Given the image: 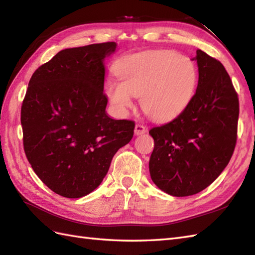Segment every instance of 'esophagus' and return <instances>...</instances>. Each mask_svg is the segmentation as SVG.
I'll list each match as a JSON object with an SVG mask.
<instances>
[{
    "instance_id": "esophagus-1",
    "label": "esophagus",
    "mask_w": 255,
    "mask_h": 255,
    "mask_svg": "<svg viewBox=\"0 0 255 255\" xmlns=\"http://www.w3.org/2000/svg\"><path fill=\"white\" fill-rule=\"evenodd\" d=\"M145 131H147V128H145L143 125L137 124L136 126H134V134H137V136H139V134H143Z\"/></svg>"
}]
</instances>
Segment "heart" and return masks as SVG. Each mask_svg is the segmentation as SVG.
Returning <instances> with one entry per match:
<instances>
[{
  "instance_id": "heart-1",
  "label": "heart",
  "mask_w": 255,
  "mask_h": 255,
  "mask_svg": "<svg viewBox=\"0 0 255 255\" xmlns=\"http://www.w3.org/2000/svg\"><path fill=\"white\" fill-rule=\"evenodd\" d=\"M121 80L105 84L108 100L121 113L141 97L142 111L158 122L176 117L191 103L198 82L196 64L191 58L171 50L140 52L126 57L116 68Z\"/></svg>"
}]
</instances>
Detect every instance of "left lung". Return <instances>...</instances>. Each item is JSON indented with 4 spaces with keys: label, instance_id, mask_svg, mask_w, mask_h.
Masks as SVG:
<instances>
[{
    "label": "left lung",
    "instance_id": "1",
    "mask_svg": "<svg viewBox=\"0 0 255 255\" xmlns=\"http://www.w3.org/2000/svg\"><path fill=\"white\" fill-rule=\"evenodd\" d=\"M198 84L180 115L150 129L154 149L151 178L162 191L191 196L209 186L228 165L237 143L239 99L217 59L197 49Z\"/></svg>",
    "mask_w": 255,
    "mask_h": 255
}]
</instances>
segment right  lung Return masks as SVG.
Listing matches in <instances>:
<instances>
[{
  "mask_svg": "<svg viewBox=\"0 0 255 255\" xmlns=\"http://www.w3.org/2000/svg\"><path fill=\"white\" fill-rule=\"evenodd\" d=\"M115 49L113 41L64 49L31 75L20 110L24 151L37 176L60 196L93 192L133 136L134 122L105 112L103 61Z\"/></svg>",
  "mask_w": 255,
  "mask_h": 255,
  "instance_id": "right-lung-1",
  "label": "right lung"
}]
</instances>
